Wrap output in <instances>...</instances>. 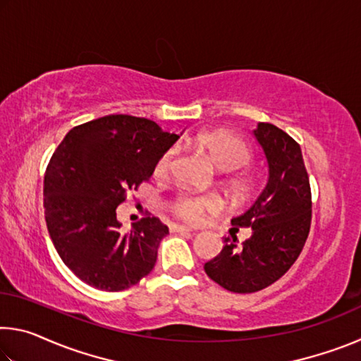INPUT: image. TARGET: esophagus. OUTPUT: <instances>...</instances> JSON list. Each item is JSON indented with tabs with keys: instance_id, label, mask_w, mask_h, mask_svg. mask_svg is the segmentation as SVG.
I'll return each mask as SVG.
<instances>
[{
	"instance_id": "1",
	"label": "esophagus",
	"mask_w": 361,
	"mask_h": 361,
	"mask_svg": "<svg viewBox=\"0 0 361 361\" xmlns=\"http://www.w3.org/2000/svg\"><path fill=\"white\" fill-rule=\"evenodd\" d=\"M170 231L172 232H191L192 229L188 228V226H183V224H172L170 226Z\"/></svg>"
}]
</instances>
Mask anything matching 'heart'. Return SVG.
I'll return each mask as SVG.
<instances>
[{
	"label": "heart",
	"mask_w": 361,
	"mask_h": 361,
	"mask_svg": "<svg viewBox=\"0 0 361 361\" xmlns=\"http://www.w3.org/2000/svg\"><path fill=\"white\" fill-rule=\"evenodd\" d=\"M195 145L209 154L210 161L223 172H232V170L245 166L250 159L248 146L232 133L216 130L200 133L195 138ZM175 149L170 148L157 159L154 167V176L159 180L167 178L170 170L173 166ZM226 185L229 186L232 192H245L248 189V181L240 176H229L226 178ZM221 199L215 194H192V192H180L170 202V210L175 216L191 224H197L202 221L209 213H218L221 210Z\"/></svg>",
	"instance_id": "1"
}]
</instances>
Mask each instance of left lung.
<instances>
[{
    "mask_svg": "<svg viewBox=\"0 0 361 361\" xmlns=\"http://www.w3.org/2000/svg\"><path fill=\"white\" fill-rule=\"evenodd\" d=\"M255 137L266 154L269 178L255 204L231 219L232 229L252 228V235L242 245L237 237H224L221 252L204 266L213 282L232 293H255L277 282L302 252L312 221L301 146L269 122H259Z\"/></svg>",
    "mask_w": 361,
    "mask_h": 361,
    "instance_id": "8db88e82",
    "label": "left lung"
}]
</instances>
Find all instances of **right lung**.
Returning a JSON list of instances; mask_svg holds the SVG:
<instances>
[{
  "mask_svg": "<svg viewBox=\"0 0 361 361\" xmlns=\"http://www.w3.org/2000/svg\"><path fill=\"white\" fill-rule=\"evenodd\" d=\"M178 138L154 121L109 114L73 127L54 151L44 175L46 224L59 256L82 282L122 291L152 271L169 228L146 215L122 234L116 209Z\"/></svg>",
  "mask_w": 361,
  "mask_h": 361,
  "instance_id": "add662e5",
  "label": "right lung"
}]
</instances>
